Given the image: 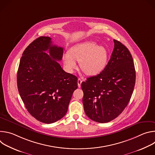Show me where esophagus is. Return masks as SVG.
Instances as JSON below:
<instances>
[{"instance_id":"1","label":"esophagus","mask_w":155,"mask_h":155,"mask_svg":"<svg viewBox=\"0 0 155 155\" xmlns=\"http://www.w3.org/2000/svg\"><path fill=\"white\" fill-rule=\"evenodd\" d=\"M81 82H82L81 79V78H78V81H77V83H78V86L79 87L81 86Z\"/></svg>"}]
</instances>
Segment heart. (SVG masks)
Segmentation results:
<instances>
[{"mask_svg": "<svg viewBox=\"0 0 155 155\" xmlns=\"http://www.w3.org/2000/svg\"><path fill=\"white\" fill-rule=\"evenodd\" d=\"M63 60L68 72H72L77 68V61H80V68L86 75L93 76L104 69L107 61V51L95 42L85 41L72 47L69 53L64 54Z\"/></svg>", "mask_w": 155, "mask_h": 155, "instance_id": "b5f03b06", "label": "heart"}]
</instances>
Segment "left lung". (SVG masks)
<instances>
[{
  "label": "left lung",
  "mask_w": 155,
  "mask_h": 155,
  "mask_svg": "<svg viewBox=\"0 0 155 155\" xmlns=\"http://www.w3.org/2000/svg\"><path fill=\"white\" fill-rule=\"evenodd\" d=\"M114 41V51L104 69L81 84L86 115L101 123L112 121L122 113L130 99L136 83L131 54L120 41L115 39Z\"/></svg>",
  "instance_id": "1"
}]
</instances>
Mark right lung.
Returning a JSON list of instances; mask_svg holds the SVG:
<instances>
[{"label":"right lung","instance_id":"obj_1","mask_svg":"<svg viewBox=\"0 0 155 155\" xmlns=\"http://www.w3.org/2000/svg\"><path fill=\"white\" fill-rule=\"evenodd\" d=\"M62 55L63 48L53 45L50 37L41 36L29 44L20 59L19 95L29 113L41 123L50 124L64 117L78 87L77 77L65 72L56 61Z\"/></svg>","mask_w":155,"mask_h":155}]
</instances>
